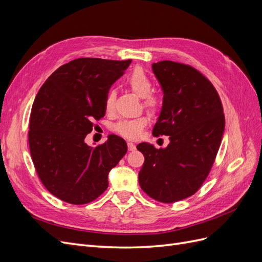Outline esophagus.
<instances>
[{
    "mask_svg": "<svg viewBox=\"0 0 262 262\" xmlns=\"http://www.w3.org/2000/svg\"><path fill=\"white\" fill-rule=\"evenodd\" d=\"M128 149L129 150H134V149H136V145H134L132 142H128Z\"/></svg>",
    "mask_w": 262,
    "mask_h": 262,
    "instance_id": "34e87169",
    "label": "esophagus"
}]
</instances>
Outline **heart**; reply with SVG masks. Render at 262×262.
<instances>
[{"label":"heart","mask_w":262,"mask_h":262,"mask_svg":"<svg viewBox=\"0 0 262 262\" xmlns=\"http://www.w3.org/2000/svg\"><path fill=\"white\" fill-rule=\"evenodd\" d=\"M126 84L129 85L131 91L142 98V105L149 113H157L161 107V100L155 94H152L153 82L143 70L136 69L126 77ZM116 93L109 91L105 98V108L107 112H112L115 106ZM148 123L147 117H140L136 119H129L118 122L115 130L118 134L126 139H139L142 131Z\"/></svg>","instance_id":"b5f03b06"}]
</instances>
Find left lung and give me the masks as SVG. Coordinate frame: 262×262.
Returning a JSON list of instances; mask_svg holds the SVG:
<instances>
[{"mask_svg": "<svg viewBox=\"0 0 262 262\" xmlns=\"http://www.w3.org/2000/svg\"><path fill=\"white\" fill-rule=\"evenodd\" d=\"M152 69L164 93L153 136H168L170 142L165 148L137 146L144 155L139 182L154 200L172 203L194 194L207 179L225 117L215 87L193 67L166 60L153 63Z\"/></svg>", "mask_w": 262, "mask_h": 262, "instance_id": "8db88e82", "label": "left lung"}]
</instances>
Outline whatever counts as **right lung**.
<instances>
[{"label": "right lung", "instance_id": "obj_1", "mask_svg": "<svg viewBox=\"0 0 262 262\" xmlns=\"http://www.w3.org/2000/svg\"><path fill=\"white\" fill-rule=\"evenodd\" d=\"M132 60L80 58L60 67L39 90L29 120L33 163L50 193L71 204L94 201L108 173L125 155V141L112 134L96 147L84 140L106 114L105 98Z\"/></svg>", "mask_w": 262, "mask_h": 262}]
</instances>
